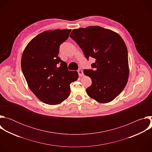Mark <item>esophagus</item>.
I'll return each mask as SVG.
<instances>
[{"mask_svg": "<svg viewBox=\"0 0 152 152\" xmlns=\"http://www.w3.org/2000/svg\"><path fill=\"white\" fill-rule=\"evenodd\" d=\"M77 72H78L79 76L80 77L83 76V71H82L81 69H79V70H77Z\"/></svg>", "mask_w": 152, "mask_h": 152, "instance_id": "obj_1", "label": "esophagus"}]
</instances>
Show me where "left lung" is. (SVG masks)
Here are the masks:
<instances>
[{"label": "left lung", "instance_id": "left-lung-1", "mask_svg": "<svg viewBox=\"0 0 152 152\" xmlns=\"http://www.w3.org/2000/svg\"><path fill=\"white\" fill-rule=\"evenodd\" d=\"M70 37L86 59H95L91 66L96 69L83 71L92 80L86 93L99 103L113 101L124 88L129 75L127 50L123 38L117 32L98 26L75 29Z\"/></svg>", "mask_w": 152, "mask_h": 152}]
</instances>
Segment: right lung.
<instances>
[{
	"instance_id": "1",
	"label": "right lung",
	"mask_w": 152,
	"mask_h": 152,
	"mask_svg": "<svg viewBox=\"0 0 152 152\" xmlns=\"http://www.w3.org/2000/svg\"><path fill=\"white\" fill-rule=\"evenodd\" d=\"M71 29L46 31L35 37L26 46L21 66L28 85L37 97L48 104L62 103L70 94V84L78 79L76 71H69L58 56L61 43Z\"/></svg>"
}]
</instances>
